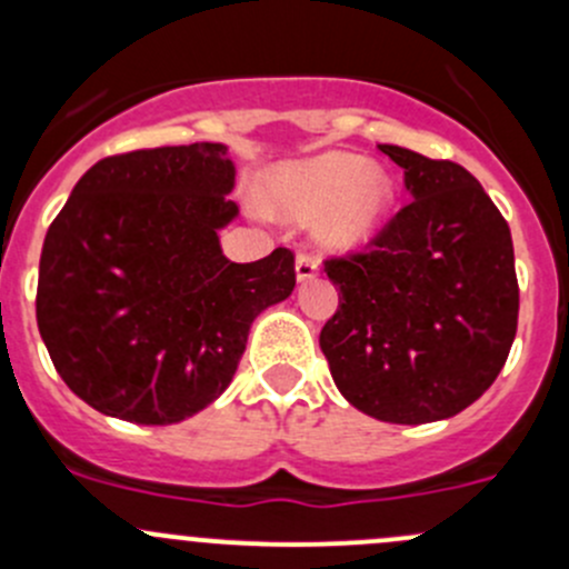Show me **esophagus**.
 Listing matches in <instances>:
<instances>
[{"label": "esophagus", "instance_id": "1", "mask_svg": "<svg viewBox=\"0 0 569 569\" xmlns=\"http://www.w3.org/2000/svg\"><path fill=\"white\" fill-rule=\"evenodd\" d=\"M295 269H297V280L317 278V274H319V258L313 256V252H300V256H297Z\"/></svg>", "mask_w": 569, "mask_h": 569}]
</instances>
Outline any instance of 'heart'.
I'll use <instances>...</instances> for the list:
<instances>
[{
	"label": "heart",
	"instance_id": "b5f03b06",
	"mask_svg": "<svg viewBox=\"0 0 569 569\" xmlns=\"http://www.w3.org/2000/svg\"><path fill=\"white\" fill-rule=\"evenodd\" d=\"M393 181L380 164L355 153L325 151L274 168L261 187V206L289 222L317 220V237L330 250L369 242L393 206Z\"/></svg>",
	"mask_w": 569,
	"mask_h": 569
}]
</instances>
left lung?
<instances>
[{"instance_id":"left-lung-1","label":"left lung","mask_w":569,"mask_h":569,"mask_svg":"<svg viewBox=\"0 0 569 569\" xmlns=\"http://www.w3.org/2000/svg\"><path fill=\"white\" fill-rule=\"evenodd\" d=\"M410 203L366 252L327 258L338 311L319 347L338 391L366 416L429 423L496 382L518 332L512 233L462 164L380 146Z\"/></svg>"}]
</instances>
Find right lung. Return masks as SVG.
I'll return each mask as SVG.
<instances>
[{"label":"right lung","mask_w":569,"mask_h":569,"mask_svg":"<svg viewBox=\"0 0 569 569\" xmlns=\"http://www.w3.org/2000/svg\"><path fill=\"white\" fill-rule=\"evenodd\" d=\"M222 142L96 162L46 231L38 330L57 375L104 416L164 427L209 407L252 319L295 291V252L233 263L217 231L239 214Z\"/></svg>","instance_id":"add662e5"}]
</instances>
